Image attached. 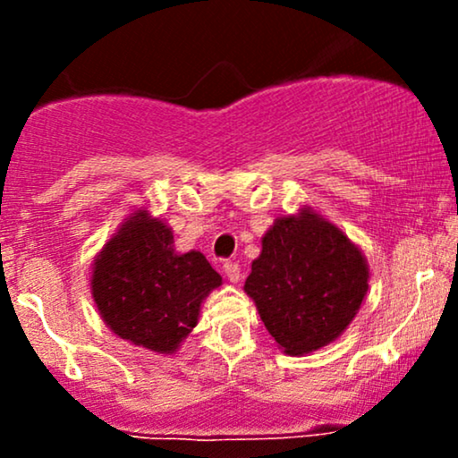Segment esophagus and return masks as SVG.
<instances>
[{
  "label": "esophagus",
  "mask_w": 458,
  "mask_h": 458,
  "mask_svg": "<svg viewBox=\"0 0 458 458\" xmlns=\"http://www.w3.org/2000/svg\"><path fill=\"white\" fill-rule=\"evenodd\" d=\"M224 273H225V277H228V280L233 282V284H236V282L241 280V267L236 265V262H225Z\"/></svg>",
  "instance_id": "34e87169"
}]
</instances>
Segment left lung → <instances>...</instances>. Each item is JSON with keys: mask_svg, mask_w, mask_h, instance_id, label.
I'll return each instance as SVG.
<instances>
[{"mask_svg": "<svg viewBox=\"0 0 458 458\" xmlns=\"http://www.w3.org/2000/svg\"><path fill=\"white\" fill-rule=\"evenodd\" d=\"M368 262L312 207L277 217L262 236L243 291L286 355H308L343 335L368 293Z\"/></svg>", "mask_w": 458, "mask_h": 458, "instance_id": "left-lung-1", "label": "left lung"}]
</instances>
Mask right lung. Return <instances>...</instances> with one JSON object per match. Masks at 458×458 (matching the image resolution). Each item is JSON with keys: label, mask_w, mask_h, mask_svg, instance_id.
Returning a JSON list of instances; mask_svg holds the SVG:
<instances>
[{"label": "right lung", "mask_w": 458, "mask_h": 458, "mask_svg": "<svg viewBox=\"0 0 458 458\" xmlns=\"http://www.w3.org/2000/svg\"><path fill=\"white\" fill-rule=\"evenodd\" d=\"M222 276L204 254H181L163 219L131 213L92 262L90 291L118 338L155 353H176L198 325L199 306Z\"/></svg>", "instance_id": "1"}]
</instances>
